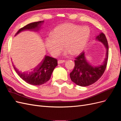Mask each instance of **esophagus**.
I'll list each match as a JSON object with an SVG mask.
<instances>
[{
    "instance_id": "obj_1",
    "label": "esophagus",
    "mask_w": 121,
    "mask_h": 121,
    "mask_svg": "<svg viewBox=\"0 0 121 121\" xmlns=\"http://www.w3.org/2000/svg\"><path fill=\"white\" fill-rule=\"evenodd\" d=\"M65 63V60H58V64H63Z\"/></svg>"
}]
</instances>
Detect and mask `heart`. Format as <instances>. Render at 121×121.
I'll list each match as a JSON object with an SVG mask.
<instances>
[{
	"instance_id": "obj_1",
	"label": "heart",
	"mask_w": 121,
	"mask_h": 121,
	"mask_svg": "<svg viewBox=\"0 0 121 121\" xmlns=\"http://www.w3.org/2000/svg\"><path fill=\"white\" fill-rule=\"evenodd\" d=\"M91 30L87 26L73 23H65L58 26L44 40L45 45L52 56H57L65 47L64 56L72 53L78 55L85 49L89 41Z\"/></svg>"
}]
</instances>
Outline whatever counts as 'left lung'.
Instances as JSON below:
<instances>
[{"label":"left lung","mask_w":121,"mask_h":121,"mask_svg":"<svg viewBox=\"0 0 121 121\" xmlns=\"http://www.w3.org/2000/svg\"><path fill=\"white\" fill-rule=\"evenodd\" d=\"M95 39L103 44L105 49V57L102 63L97 65H91L87 61L85 52L76 58L75 67L69 75L72 81L79 86H87L96 82L103 75L107 67L108 56L107 38L103 33L100 32L96 35Z\"/></svg>","instance_id":"obj_1"}]
</instances>
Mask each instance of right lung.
<instances>
[{"mask_svg": "<svg viewBox=\"0 0 121 121\" xmlns=\"http://www.w3.org/2000/svg\"><path fill=\"white\" fill-rule=\"evenodd\" d=\"M43 23L44 21H42L29 24L20 29L15 36L26 30L39 32ZM57 65V60L45 55L41 63L30 72H21L14 67L13 65V66L17 75L26 82L32 85H41L50 79L54 68Z\"/></svg>", "mask_w": 121, "mask_h": 121, "instance_id": "obj_1", "label": "right lung"}]
</instances>
